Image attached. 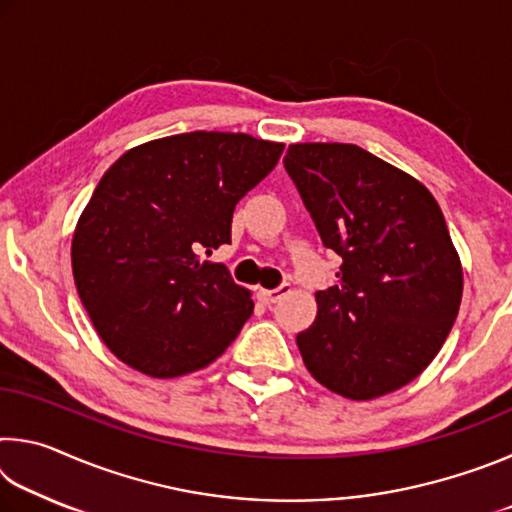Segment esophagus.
I'll list each match as a JSON object with an SVG mask.
<instances>
[{"label": "esophagus", "mask_w": 512, "mask_h": 512, "mask_svg": "<svg viewBox=\"0 0 512 512\" xmlns=\"http://www.w3.org/2000/svg\"><path fill=\"white\" fill-rule=\"evenodd\" d=\"M289 291H291L289 284H282V287H277V289H273V291H268V289H259V298H262V302H266V305H273V302L282 300L284 296H287Z\"/></svg>", "instance_id": "34e87169"}]
</instances>
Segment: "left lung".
Here are the masks:
<instances>
[{"label":"left lung","instance_id":"obj_1","mask_svg":"<svg viewBox=\"0 0 512 512\" xmlns=\"http://www.w3.org/2000/svg\"><path fill=\"white\" fill-rule=\"evenodd\" d=\"M284 167L323 244L343 257L296 339L302 361L348 400L393 393L433 361L461 307L463 266L440 205L357 144H291Z\"/></svg>","mask_w":512,"mask_h":512}]
</instances>
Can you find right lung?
Listing matches in <instances>:
<instances>
[{
    "instance_id": "obj_1",
    "label": "right lung",
    "mask_w": 512,
    "mask_h": 512,
    "mask_svg": "<svg viewBox=\"0 0 512 512\" xmlns=\"http://www.w3.org/2000/svg\"><path fill=\"white\" fill-rule=\"evenodd\" d=\"M282 142L194 131L133 146L103 173L72 237L76 291L119 361L153 379L210 366L253 314L250 291L201 250L230 244L237 203Z\"/></svg>"
}]
</instances>
